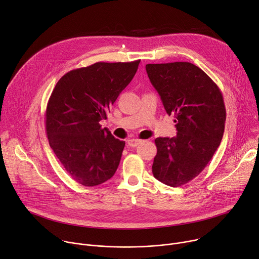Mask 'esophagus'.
<instances>
[{
	"instance_id": "1",
	"label": "esophagus",
	"mask_w": 259,
	"mask_h": 259,
	"mask_svg": "<svg viewBox=\"0 0 259 259\" xmlns=\"http://www.w3.org/2000/svg\"><path fill=\"white\" fill-rule=\"evenodd\" d=\"M127 144H128V146L129 147H131V148H135V147H137L139 144H142V140L140 139H129L128 142H127Z\"/></svg>"
}]
</instances>
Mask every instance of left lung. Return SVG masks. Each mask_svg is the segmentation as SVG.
I'll return each mask as SVG.
<instances>
[{
	"label": "left lung",
	"mask_w": 259,
	"mask_h": 259,
	"mask_svg": "<svg viewBox=\"0 0 259 259\" xmlns=\"http://www.w3.org/2000/svg\"><path fill=\"white\" fill-rule=\"evenodd\" d=\"M146 69L178 130L175 137L155 139L152 171L161 183L180 187L204 169L220 146L226 120L222 93L189 62L148 64Z\"/></svg>",
	"instance_id": "left-lung-1"
}]
</instances>
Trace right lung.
Returning a JSON list of instances; mask_svg holds the SVG:
<instances>
[{"instance_id": "right-lung-1", "label": "right lung", "mask_w": 259, "mask_h": 259, "mask_svg": "<svg viewBox=\"0 0 259 259\" xmlns=\"http://www.w3.org/2000/svg\"><path fill=\"white\" fill-rule=\"evenodd\" d=\"M139 63L98 62L71 70L57 82L45 111L46 134L65 170L78 184L100 185L119 166L125 142L100 121L107 119Z\"/></svg>"}]
</instances>
